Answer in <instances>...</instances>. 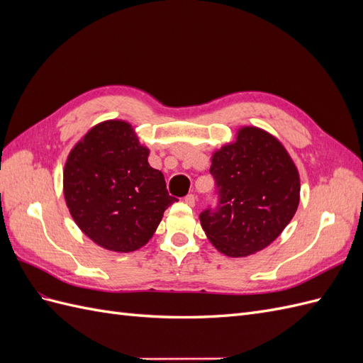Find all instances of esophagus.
I'll use <instances>...</instances> for the list:
<instances>
[{
  "mask_svg": "<svg viewBox=\"0 0 363 363\" xmlns=\"http://www.w3.org/2000/svg\"><path fill=\"white\" fill-rule=\"evenodd\" d=\"M184 203L188 204V206H191V207H194V206H195V203H196V196H195L194 194L186 195V196H184Z\"/></svg>",
  "mask_w": 363,
  "mask_h": 363,
  "instance_id": "34e87169",
  "label": "esophagus"
}]
</instances>
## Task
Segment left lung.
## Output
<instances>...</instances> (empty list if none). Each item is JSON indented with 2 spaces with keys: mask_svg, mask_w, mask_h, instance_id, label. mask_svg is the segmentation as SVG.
Returning <instances> with one entry per match:
<instances>
[{
  "mask_svg": "<svg viewBox=\"0 0 363 363\" xmlns=\"http://www.w3.org/2000/svg\"><path fill=\"white\" fill-rule=\"evenodd\" d=\"M218 206L200 215L207 239L228 257L267 248L294 218L300 203V174L281 142L257 127L212 155Z\"/></svg>",
  "mask_w": 363,
  "mask_h": 363,
  "instance_id": "1",
  "label": "left lung"
}]
</instances>
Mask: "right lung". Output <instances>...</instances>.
Returning <instances> with one entry per match:
<instances>
[{
	"instance_id": "right-lung-1",
	"label": "right lung",
	"mask_w": 363,
	"mask_h": 363,
	"mask_svg": "<svg viewBox=\"0 0 363 363\" xmlns=\"http://www.w3.org/2000/svg\"><path fill=\"white\" fill-rule=\"evenodd\" d=\"M148 156L135 128L121 119L94 125L69 151L65 201L75 224L96 245L116 252L139 250L175 201Z\"/></svg>"
}]
</instances>
